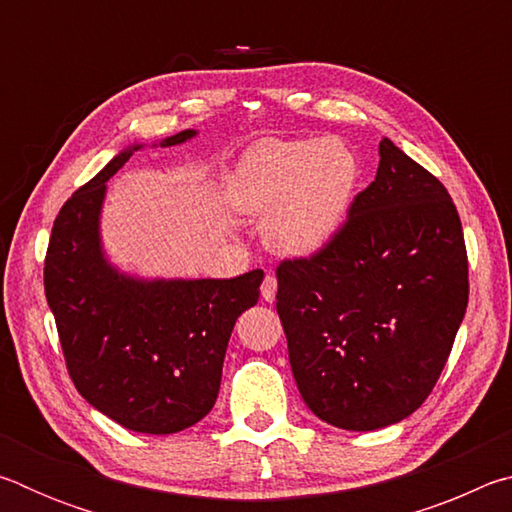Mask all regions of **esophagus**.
Segmentation results:
<instances>
[{"label": "esophagus", "instance_id": "obj_1", "mask_svg": "<svg viewBox=\"0 0 512 512\" xmlns=\"http://www.w3.org/2000/svg\"><path fill=\"white\" fill-rule=\"evenodd\" d=\"M275 293H277V277L273 273H266L264 282H262V298L266 302H273Z\"/></svg>", "mask_w": 512, "mask_h": 512}]
</instances>
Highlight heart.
Listing matches in <instances>:
<instances>
[{"instance_id": "b5f03b06", "label": "heart", "mask_w": 512, "mask_h": 512, "mask_svg": "<svg viewBox=\"0 0 512 512\" xmlns=\"http://www.w3.org/2000/svg\"><path fill=\"white\" fill-rule=\"evenodd\" d=\"M359 173L357 153L341 140H262L237 164L228 194L239 212H268L264 232L273 248L309 255L339 232Z\"/></svg>"}]
</instances>
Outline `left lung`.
Returning a JSON list of instances; mask_svg holds the SVG:
<instances>
[{
	"instance_id": "1",
	"label": "left lung",
	"mask_w": 512,
	"mask_h": 512,
	"mask_svg": "<svg viewBox=\"0 0 512 512\" xmlns=\"http://www.w3.org/2000/svg\"><path fill=\"white\" fill-rule=\"evenodd\" d=\"M339 232L277 266V314L302 400L372 431L420 409L467 309L461 219L440 180L391 140Z\"/></svg>"
}]
</instances>
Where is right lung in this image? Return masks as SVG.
Listing matches in <instances>:
<instances>
[{
	"label": "right lung",
	"instance_id": "obj_1",
	"mask_svg": "<svg viewBox=\"0 0 512 512\" xmlns=\"http://www.w3.org/2000/svg\"><path fill=\"white\" fill-rule=\"evenodd\" d=\"M180 131L162 142L194 137ZM133 149L76 189L51 228L45 296L76 391L121 427L178 433L212 411L232 327L259 300L262 271L232 280H155L119 275L101 253L106 180Z\"/></svg>",
	"mask_w": 512,
	"mask_h": 512
}]
</instances>
